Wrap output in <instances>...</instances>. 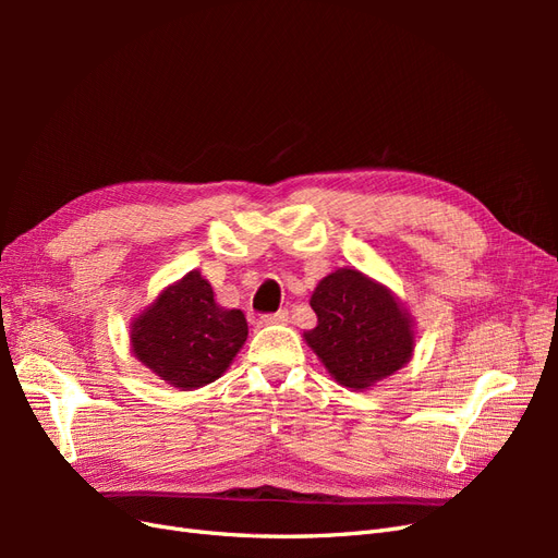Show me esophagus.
<instances>
[{"label":"esophagus","instance_id":"obj_1","mask_svg":"<svg viewBox=\"0 0 558 558\" xmlns=\"http://www.w3.org/2000/svg\"><path fill=\"white\" fill-rule=\"evenodd\" d=\"M263 324H289V312L279 310L275 314H265L263 316Z\"/></svg>","mask_w":558,"mask_h":558}]
</instances>
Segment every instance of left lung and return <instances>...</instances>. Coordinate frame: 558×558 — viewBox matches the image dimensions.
Segmentation results:
<instances>
[{"label":"left lung","instance_id":"obj_1","mask_svg":"<svg viewBox=\"0 0 558 558\" xmlns=\"http://www.w3.org/2000/svg\"><path fill=\"white\" fill-rule=\"evenodd\" d=\"M310 305L316 328L305 332V342L337 384L363 391L410 363L412 314L359 269L340 267L320 279Z\"/></svg>","mask_w":558,"mask_h":558}]
</instances>
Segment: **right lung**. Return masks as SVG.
Returning a JSON list of instances; mask_svg holds the SVG:
<instances>
[{
  "label": "right lung",
  "mask_w": 558,
  "mask_h": 558,
  "mask_svg": "<svg viewBox=\"0 0 558 558\" xmlns=\"http://www.w3.org/2000/svg\"><path fill=\"white\" fill-rule=\"evenodd\" d=\"M246 335L244 312L218 305L211 283L193 269L132 320L130 347L150 373L191 391L226 373Z\"/></svg>",
  "instance_id": "obj_1"
}]
</instances>
